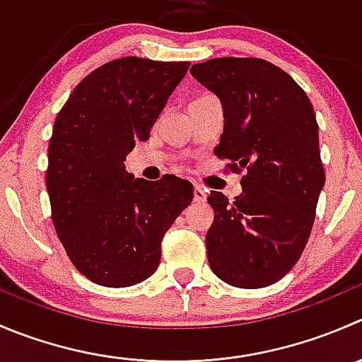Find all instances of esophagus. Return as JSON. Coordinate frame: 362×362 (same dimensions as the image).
Wrapping results in <instances>:
<instances>
[{
  "label": "esophagus",
  "instance_id": "1",
  "mask_svg": "<svg viewBox=\"0 0 362 362\" xmlns=\"http://www.w3.org/2000/svg\"><path fill=\"white\" fill-rule=\"evenodd\" d=\"M205 199H206V191L203 187H199V185H196V187H194V202L205 203Z\"/></svg>",
  "mask_w": 362,
  "mask_h": 362
}]
</instances>
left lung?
<instances>
[{
  "label": "left lung",
  "instance_id": "obj_1",
  "mask_svg": "<svg viewBox=\"0 0 362 362\" xmlns=\"http://www.w3.org/2000/svg\"><path fill=\"white\" fill-rule=\"evenodd\" d=\"M221 100L224 129L216 156L247 175L235 202L212 191L206 256L237 288H263L296 265L310 238L325 173L313 106L279 66L258 58H216L191 66Z\"/></svg>",
  "mask_w": 362,
  "mask_h": 362
}]
</instances>
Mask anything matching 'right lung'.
I'll return each instance as SVG.
<instances>
[{
	"label": "right lung",
	"mask_w": 362,
	"mask_h": 362,
	"mask_svg": "<svg viewBox=\"0 0 362 362\" xmlns=\"http://www.w3.org/2000/svg\"><path fill=\"white\" fill-rule=\"evenodd\" d=\"M187 70V62L115 59L84 77L56 117L45 175L52 223L74 267L97 285L150 278L164 233L192 202L187 180L134 178L124 164Z\"/></svg>",
	"instance_id": "right-lung-1"
}]
</instances>
